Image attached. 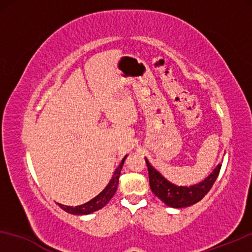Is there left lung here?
<instances>
[{"instance_id":"8db88e82","label":"left lung","mask_w":252,"mask_h":252,"mask_svg":"<svg viewBox=\"0 0 252 252\" xmlns=\"http://www.w3.org/2000/svg\"><path fill=\"white\" fill-rule=\"evenodd\" d=\"M146 163L148 172H149V185L151 191L167 206L178 209L190 206L201 201L210 191L216 179L218 178L220 168H221V165L219 164L204 181L190 186V187H185V186H177L168 181L163 174L159 173V171H157L149 163L147 158Z\"/></svg>"}]
</instances>
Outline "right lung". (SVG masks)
<instances>
[{"label": "right lung", "instance_id": "obj_1", "mask_svg": "<svg viewBox=\"0 0 252 252\" xmlns=\"http://www.w3.org/2000/svg\"><path fill=\"white\" fill-rule=\"evenodd\" d=\"M126 157L123 158L122 163H120L118 167H117V170L115 171V174L112 175V179L110 180L108 186L104 188V190H103L102 192H99L96 197L91 199V201L87 203H85V204L74 206V208L73 206H66V205L60 204V203H58V205H60L61 208L63 209L64 211H66L67 213H71V215H78V216L89 215V213H93V212L97 211V210H99V209H102L103 206H105L106 204H108L110 199L113 197V195H115L117 187H118V184H119L120 171H122L124 161H125Z\"/></svg>", "mask_w": 252, "mask_h": 252}]
</instances>
